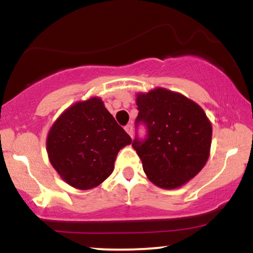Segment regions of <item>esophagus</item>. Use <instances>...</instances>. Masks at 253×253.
Here are the masks:
<instances>
[{"mask_svg": "<svg viewBox=\"0 0 253 253\" xmlns=\"http://www.w3.org/2000/svg\"><path fill=\"white\" fill-rule=\"evenodd\" d=\"M125 130H126V132L128 133L130 136H133V126H132V125H127V126L125 127Z\"/></svg>", "mask_w": 253, "mask_h": 253, "instance_id": "1", "label": "esophagus"}]
</instances>
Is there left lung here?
Listing matches in <instances>:
<instances>
[{"instance_id": "8db88e82", "label": "left lung", "mask_w": 253, "mask_h": 253, "mask_svg": "<svg viewBox=\"0 0 253 253\" xmlns=\"http://www.w3.org/2000/svg\"><path fill=\"white\" fill-rule=\"evenodd\" d=\"M135 125L147 128L133 149L157 187L176 189L194 178L210 158L211 124L205 110L190 98L165 88L136 94Z\"/></svg>"}]
</instances>
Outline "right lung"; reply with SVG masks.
I'll return each mask as SVG.
<instances>
[{
	"instance_id": "obj_1",
	"label": "right lung",
	"mask_w": 253,
	"mask_h": 253,
	"mask_svg": "<svg viewBox=\"0 0 253 253\" xmlns=\"http://www.w3.org/2000/svg\"><path fill=\"white\" fill-rule=\"evenodd\" d=\"M130 143L103 101L95 96L64 110L48 130L46 151L64 182L88 190L110 176L119 151Z\"/></svg>"
}]
</instances>
